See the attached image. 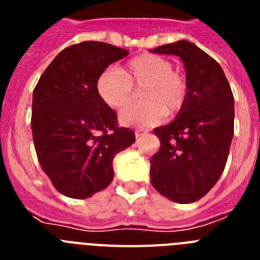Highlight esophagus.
Wrapping results in <instances>:
<instances>
[{"mask_svg": "<svg viewBox=\"0 0 260 260\" xmlns=\"http://www.w3.org/2000/svg\"><path fill=\"white\" fill-rule=\"evenodd\" d=\"M146 133H147V130H142V128H138L137 132H135V137L139 138V137H142L143 134H146Z\"/></svg>", "mask_w": 260, "mask_h": 260, "instance_id": "esophagus-1", "label": "esophagus"}]
</instances>
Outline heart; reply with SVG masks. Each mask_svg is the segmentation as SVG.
Masks as SVG:
<instances>
[{"label":"heart","mask_w":260,"mask_h":260,"mask_svg":"<svg viewBox=\"0 0 260 260\" xmlns=\"http://www.w3.org/2000/svg\"><path fill=\"white\" fill-rule=\"evenodd\" d=\"M98 93L108 107L122 109L134 99V88H143L144 103L123 109L119 121L126 126H151L164 114L173 116L185 105L189 83L174 70L169 59L156 54H142L126 62L118 70H105L96 83Z\"/></svg>","instance_id":"heart-1"}]
</instances>
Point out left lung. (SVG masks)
Listing matches in <instances>:
<instances>
[{"mask_svg": "<svg viewBox=\"0 0 260 260\" xmlns=\"http://www.w3.org/2000/svg\"><path fill=\"white\" fill-rule=\"evenodd\" d=\"M183 62L189 95L171 123L153 130L160 148L151 157V183L177 203L203 198L224 172L234 133V98L221 66L180 40L151 49Z\"/></svg>", "mask_w": 260, "mask_h": 260, "instance_id": "obj_1", "label": "left lung"}]
</instances>
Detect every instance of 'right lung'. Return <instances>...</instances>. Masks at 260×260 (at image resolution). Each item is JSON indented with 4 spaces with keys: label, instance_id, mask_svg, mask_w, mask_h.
<instances>
[{
    "label": "right lung",
    "instance_id": "1",
    "mask_svg": "<svg viewBox=\"0 0 260 260\" xmlns=\"http://www.w3.org/2000/svg\"><path fill=\"white\" fill-rule=\"evenodd\" d=\"M128 50L83 41L59 52L32 96V137L41 169L69 198L86 199L113 180V158L135 142L118 127L117 114L103 102L96 83L105 69Z\"/></svg>",
    "mask_w": 260,
    "mask_h": 260
}]
</instances>
